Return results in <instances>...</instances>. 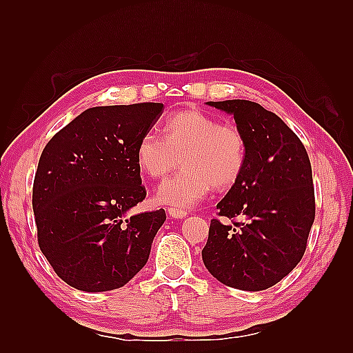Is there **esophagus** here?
<instances>
[{
    "label": "esophagus",
    "instance_id": "1",
    "mask_svg": "<svg viewBox=\"0 0 353 353\" xmlns=\"http://www.w3.org/2000/svg\"><path fill=\"white\" fill-rule=\"evenodd\" d=\"M168 215L171 219H185L188 212L182 211V209H176V208H168Z\"/></svg>",
    "mask_w": 353,
    "mask_h": 353
}]
</instances>
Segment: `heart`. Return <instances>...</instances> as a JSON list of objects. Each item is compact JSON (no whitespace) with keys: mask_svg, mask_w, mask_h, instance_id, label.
Wrapping results in <instances>:
<instances>
[{"mask_svg":"<svg viewBox=\"0 0 353 353\" xmlns=\"http://www.w3.org/2000/svg\"><path fill=\"white\" fill-rule=\"evenodd\" d=\"M182 161L183 168L156 191L157 203L188 209L211 188L229 190L243 176L247 139L239 127L197 108L176 112L163 123V138L153 132L141 137L137 163L148 177L161 179Z\"/></svg>","mask_w":353,"mask_h":353,"instance_id":"1","label":"heart"}]
</instances>
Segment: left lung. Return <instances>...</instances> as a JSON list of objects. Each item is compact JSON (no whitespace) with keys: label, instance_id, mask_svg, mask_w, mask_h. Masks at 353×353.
I'll return each mask as SVG.
<instances>
[{"label":"left lung","instance_id":"obj_1","mask_svg":"<svg viewBox=\"0 0 353 353\" xmlns=\"http://www.w3.org/2000/svg\"><path fill=\"white\" fill-rule=\"evenodd\" d=\"M234 115L247 139L243 176L216 205L201 250L205 267L232 288L262 291L282 281L306 250L316 216L312 170L297 134L273 112L249 100L208 101ZM236 216L241 222H234Z\"/></svg>","mask_w":353,"mask_h":353}]
</instances>
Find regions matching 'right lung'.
I'll return each mask as SVG.
<instances>
[{
    "instance_id": "1",
    "label": "right lung",
    "mask_w": 353,
    "mask_h": 353,
    "mask_svg": "<svg viewBox=\"0 0 353 353\" xmlns=\"http://www.w3.org/2000/svg\"><path fill=\"white\" fill-rule=\"evenodd\" d=\"M162 103L81 112L45 145L33 183L37 243L72 288H121L147 264L163 209L127 215L145 199L137 145Z\"/></svg>"
}]
</instances>
